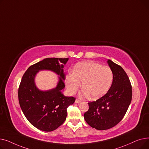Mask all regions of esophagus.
I'll use <instances>...</instances> for the list:
<instances>
[{
  "mask_svg": "<svg viewBox=\"0 0 149 149\" xmlns=\"http://www.w3.org/2000/svg\"><path fill=\"white\" fill-rule=\"evenodd\" d=\"M75 103H80L81 102V101L80 100H79L76 99V100H75Z\"/></svg>",
  "mask_w": 149,
  "mask_h": 149,
  "instance_id": "1",
  "label": "esophagus"
}]
</instances>
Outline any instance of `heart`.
Returning a JSON list of instances; mask_svg holds the SVG:
<instances>
[{"label": "heart", "instance_id": "b5f03b06", "mask_svg": "<svg viewBox=\"0 0 149 149\" xmlns=\"http://www.w3.org/2000/svg\"><path fill=\"white\" fill-rule=\"evenodd\" d=\"M113 80L112 69L94 61H83L74 68L73 73L66 76V86L68 92L74 95L83 84L81 97L90 95L93 99L104 95L111 89Z\"/></svg>", "mask_w": 149, "mask_h": 149}]
</instances>
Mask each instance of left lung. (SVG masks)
Returning a JSON list of instances; mask_svg holds the SVG:
<instances>
[{"mask_svg":"<svg viewBox=\"0 0 149 149\" xmlns=\"http://www.w3.org/2000/svg\"><path fill=\"white\" fill-rule=\"evenodd\" d=\"M107 63L113 74L112 86L104 96L88 103L89 110L84 114L89 126L100 130L111 129L121 121L132 97V85L126 72L112 60H108Z\"/></svg>","mask_w":149,"mask_h":149,"instance_id":"1","label":"left lung"}]
</instances>
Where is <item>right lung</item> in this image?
Returning <instances> with one entry per match:
<instances>
[{
	"instance_id": "add662e5",
	"label": "right lung",
	"mask_w": 149,
	"mask_h": 149,
	"mask_svg": "<svg viewBox=\"0 0 149 149\" xmlns=\"http://www.w3.org/2000/svg\"><path fill=\"white\" fill-rule=\"evenodd\" d=\"M68 58H47L28 68L20 83L18 97L23 113L37 129L51 132L65 122L67 108L75 101L73 97H65L61 91L65 87L64 65ZM40 70H50L60 75L57 87L42 91L35 86L34 78Z\"/></svg>"
}]
</instances>
